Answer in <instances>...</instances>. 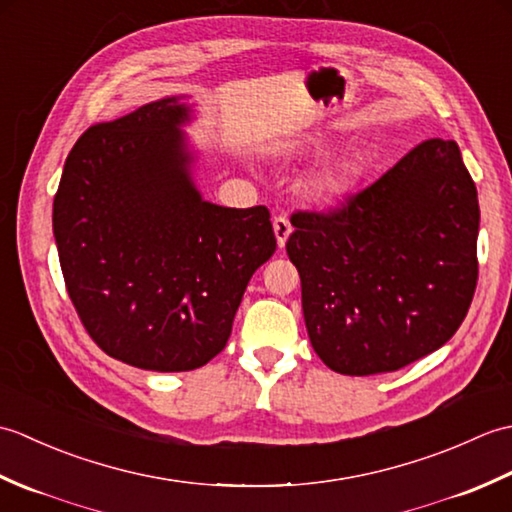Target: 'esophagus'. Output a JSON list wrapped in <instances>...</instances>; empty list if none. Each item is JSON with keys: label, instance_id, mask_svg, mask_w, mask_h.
<instances>
[{"label": "esophagus", "instance_id": "esophagus-1", "mask_svg": "<svg viewBox=\"0 0 512 512\" xmlns=\"http://www.w3.org/2000/svg\"><path fill=\"white\" fill-rule=\"evenodd\" d=\"M273 228H275L277 244H279V246H286V242H288V235L292 233V226H290L288 215H277L275 220H273Z\"/></svg>", "mask_w": 512, "mask_h": 512}]
</instances>
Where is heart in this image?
Instances as JSON below:
<instances>
[{"label":"heart","mask_w":512,"mask_h":512,"mask_svg":"<svg viewBox=\"0 0 512 512\" xmlns=\"http://www.w3.org/2000/svg\"><path fill=\"white\" fill-rule=\"evenodd\" d=\"M363 160L361 158H345L334 162L332 167L325 169L321 176L314 180V191L319 195H339L356 184L363 176Z\"/></svg>","instance_id":"heart-1"}]
</instances>
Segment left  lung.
I'll list each match as a JSON object with an SVG mask.
<instances>
[{
    "instance_id": "8db88e82",
    "label": "left lung",
    "mask_w": 512,
    "mask_h": 512,
    "mask_svg": "<svg viewBox=\"0 0 512 512\" xmlns=\"http://www.w3.org/2000/svg\"><path fill=\"white\" fill-rule=\"evenodd\" d=\"M290 222L310 343L334 372H396L458 332L477 286L480 204L453 140H422L341 206Z\"/></svg>"
}]
</instances>
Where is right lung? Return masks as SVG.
Segmentation results:
<instances>
[{
    "mask_svg": "<svg viewBox=\"0 0 512 512\" xmlns=\"http://www.w3.org/2000/svg\"><path fill=\"white\" fill-rule=\"evenodd\" d=\"M162 99L85 129L52 206L61 273L101 350L151 372H189L224 350L255 270L275 253L266 206L204 202Z\"/></svg>",
    "mask_w": 512,
    "mask_h": 512,
    "instance_id": "right-lung-1",
    "label": "right lung"
}]
</instances>
